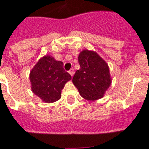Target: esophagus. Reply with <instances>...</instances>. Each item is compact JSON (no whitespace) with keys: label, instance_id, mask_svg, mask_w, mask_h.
Here are the masks:
<instances>
[{"label":"esophagus","instance_id":"34e87169","mask_svg":"<svg viewBox=\"0 0 149 149\" xmlns=\"http://www.w3.org/2000/svg\"><path fill=\"white\" fill-rule=\"evenodd\" d=\"M68 72H69V74H71V76H72V77H73L74 74V68H72V69H70Z\"/></svg>","mask_w":149,"mask_h":149}]
</instances>
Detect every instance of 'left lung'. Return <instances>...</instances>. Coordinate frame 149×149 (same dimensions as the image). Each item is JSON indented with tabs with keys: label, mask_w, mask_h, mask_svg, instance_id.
Wrapping results in <instances>:
<instances>
[{
	"label": "left lung",
	"mask_w": 149,
	"mask_h": 149,
	"mask_svg": "<svg viewBox=\"0 0 149 149\" xmlns=\"http://www.w3.org/2000/svg\"><path fill=\"white\" fill-rule=\"evenodd\" d=\"M78 63L81 68L72 82L80 95L88 101L103 98L112 82L108 65L96 52L88 50L80 53Z\"/></svg>",
	"instance_id": "left-lung-1"
}]
</instances>
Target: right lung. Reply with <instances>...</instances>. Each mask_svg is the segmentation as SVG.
Masks as SVG:
<instances>
[{
    "label": "right lung",
    "instance_id": "add662e5",
    "mask_svg": "<svg viewBox=\"0 0 149 149\" xmlns=\"http://www.w3.org/2000/svg\"><path fill=\"white\" fill-rule=\"evenodd\" d=\"M72 79L63 68V63L46 55L34 65L30 73L31 90L45 103H52L61 98L62 89Z\"/></svg>",
    "mask_w": 149,
    "mask_h": 149
}]
</instances>
